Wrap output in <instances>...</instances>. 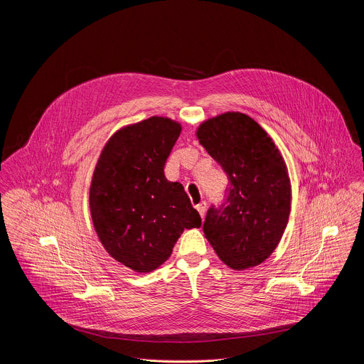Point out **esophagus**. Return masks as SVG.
<instances>
[{
	"mask_svg": "<svg viewBox=\"0 0 364 364\" xmlns=\"http://www.w3.org/2000/svg\"><path fill=\"white\" fill-rule=\"evenodd\" d=\"M196 208H197V211L200 213V217H201V218H204V215H205V203H200V204H197V205H196Z\"/></svg>",
	"mask_w": 364,
	"mask_h": 364,
	"instance_id": "esophagus-1",
	"label": "esophagus"
}]
</instances>
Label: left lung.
Returning <instances> with one entry per match:
<instances>
[{
    "label": "left lung",
    "instance_id": "left-lung-1",
    "mask_svg": "<svg viewBox=\"0 0 364 364\" xmlns=\"http://www.w3.org/2000/svg\"><path fill=\"white\" fill-rule=\"evenodd\" d=\"M196 136L230 181L224 207L207 213L204 237L230 269L259 266L279 246L291 210L282 151L256 119L238 111L203 121Z\"/></svg>",
    "mask_w": 364,
    "mask_h": 364
}]
</instances>
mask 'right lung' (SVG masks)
I'll use <instances>...</instances> for the list:
<instances>
[{
	"label": "right lung",
	"instance_id": "obj_1",
	"mask_svg": "<svg viewBox=\"0 0 364 364\" xmlns=\"http://www.w3.org/2000/svg\"><path fill=\"white\" fill-rule=\"evenodd\" d=\"M181 124L153 115L118 129L102 147L90 184V213L105 252L136 273L167 262L178 237L200 228L184 187L164 176Z\"/></svg>",
	"mask_w": 364,
	"mask_h": 364
}]
</instances>
